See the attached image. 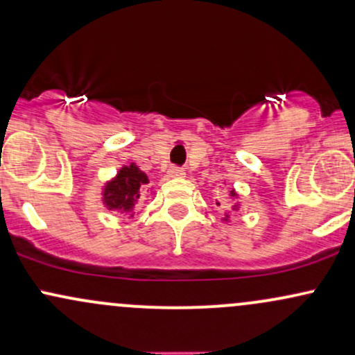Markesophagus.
I'll return each mask as SVG.
<instances>
[{"label":"esophagus","mask_w":355,"mask_h":355,"mask_svg":"<svg viewBox=\"0 0 355 355\" xmlns=\"http://www.w3.org/2000/svg\"><path fill=\"white\" fill-rule=\"evenodd\" d=\"M168 175L172 178H183L185 177V170L180 168V166H170Z\"/></svg>","instance_id":"34e87169"}]
</instances>
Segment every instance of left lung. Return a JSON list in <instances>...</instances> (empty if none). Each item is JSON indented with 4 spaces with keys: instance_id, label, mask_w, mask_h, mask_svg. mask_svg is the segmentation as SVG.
Instances as JSON below:
<instances>
[{
    "instance_id": "obj_1",
    "label": "left lung",
    "mask_w": 355,
    "mask_h": 355,
    "mask_svg": "<svg viewBox=\"0 0 355 355\" xmlns=\"http://www.w3.org/2000/svg\"><path fill=\"white\" fill-rule=\"evenodd\" d=\"M239 197H240V195H239V191L235 190L234 187H232V189L227 190V198H229V202H230V209L223 211L222 222L229 223V222H230V215L234 214V211H239V210H240V207H242V205H240V202H239ZM215 203H217L218 207L222 205V202H220V200H217V202H215Z\"/></svg>"
}]
</instances>
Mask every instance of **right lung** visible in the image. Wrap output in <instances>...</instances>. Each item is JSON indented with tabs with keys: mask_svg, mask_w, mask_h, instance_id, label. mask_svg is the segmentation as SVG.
<instances>
[{
	"mask_svg": "<svg viewBox=\"0 0 355 355\" xmlns=\"http://www.w3.org/2000/svg\"><path fill=\"white\" fill-rule=\"evenodd\" d=\"M148 177L138 168L137 164L123 165L118 170L115 177H112L101 187V203L107 210L118 211L126 217L135 215V207L148 185ZM153 195V189H150Z\"/></svg>",
	"mask_w": 355,
	"mask_h": 355,
	"instance_id": "obj_1",
	"label": "right lung"
}]
</instances>
